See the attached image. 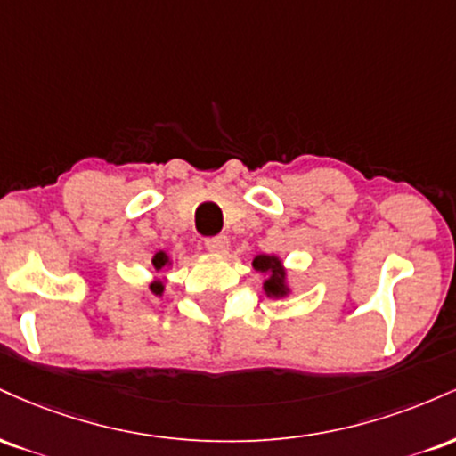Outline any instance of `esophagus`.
I'll return each mask as SVG.
<instances>
[{
    "instance_id": "34e87169",
    "label": "esophagus",
    "mask_w": 456,
    "mask_h": 456,
    "mask_svg": "<svg viewBox=\"0 0 456 456\" xmlns=\"http://www.w3.org/2000/svg\"><path fill=\"white\" fill-rule=\"evenodd\" d=\"M206 248L214 255H224L229 250L227 235H214V238H208L206 240Z\"/></svg>"
}]
</instances>
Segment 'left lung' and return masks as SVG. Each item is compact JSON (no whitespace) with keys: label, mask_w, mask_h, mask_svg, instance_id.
<instances>
[{"label":"left lung","mask_w":456,"mask_h":456,"mask_svg":"<svg viewBox=\"0 0 456 456\" xmlns=\"http://www.w3.org/2000/svg\"><path fill=\"white\" fill-rule=\"evenodd\" d=\"M253 265L261 272H270L268 281L264 282V289L268 296H282L285 294V270L281 268V261L268 255H259L255 257Z\"/></svg>","instance_id":"left-lung-1"}]
</instances>
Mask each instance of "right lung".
<instances>
[{"mask_svg":"<svg viewBox=\"0 0 456 456\" xmlns=\"http://www.w3.org/2000/svg\"><path fill=\"white\" fill-rule=\"evenodd\" d=\"M151 264H154V268H156V270H160L162 265L167 264V255H165V253H156V257L151 259ZM151 291H154L156 296H160V294H162V282L156 281L154 285H151Z\"/></svg>","mask_w":456,"mask_h":456,"instance_id":"add662e5","label":"right lung"}]
</instances>
